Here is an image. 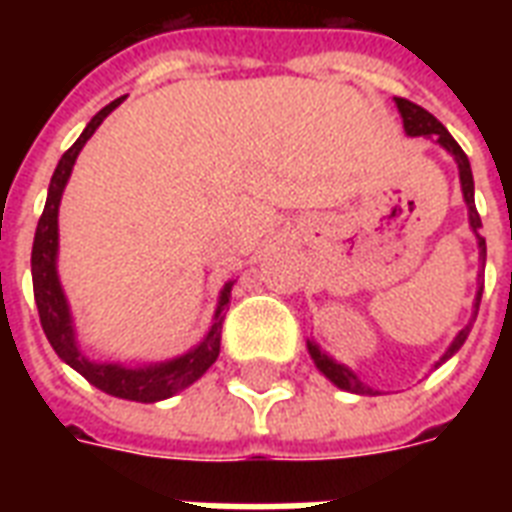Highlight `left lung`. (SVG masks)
Listing matches in <instances>:
<instances>
[{
	"label": "left lung",
	"instance_id": "1",
	"mask_svg": "<svg viewBox=\"0 0 512 512\" xmlns=\"http://www.w3.org/2000/svg\"><path fill=\"white\" fill-rule=\"evenodd\" d=\"M396 106H398V114H401V119H404L406 135H412V138L422 135V138L436 140L438 146H444L446 151L454 156V162H457V170H460V183H462V196H465V204H468L470 228H473V233L478 236V249H481V271H478V295H476V313H478V305H481V292H484V281L481 279H484L486 241H484V236L478 233V228H481V215H478L476 196H473V172H470L468 156H465V151L460 148V143H457V140L449 135V130H446L444 124L438 122L436 116L430 114V111H425V108L417 106V103H412V100H406V98H396ZM476 313H473V319H470L468 327L462 329L460 335L454 337V342L449 345V350H446L444 356H441V361H438V364H444L446 358H452L454 353L462 348V342L468 340L470 327H473V321H476ZM308 353H311L313 364L319 366V372L324 374L329 382H335L337 388L348 390V393H361V396H364V393H374L369 385H364V382L358 380L356 372H350L345 364H337L335 358H329L327 353H324V350L316 345V342L308 340Z\"/></svg>",
	"mask_w": 512,
	"mask_h": 512
}]
</instances>
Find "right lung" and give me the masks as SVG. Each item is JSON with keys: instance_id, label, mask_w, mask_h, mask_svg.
Instances as JSON below:
<instances>
[{"instance_id": "1", "label": "right lung", "mask_w": 512, "mask_h": 512, "mask_svg": "<svg viewBox=\"0 0 512 512\" xmlns=\"http://www.w3.org/2000/svg\"><path fill=\"white\" fill-rule=\"evenodd\" d=\"M119 103H122V98L108 103L106 108H100L98 114L90 119V124L84 127L74 146L60 156L58 167L52 172L47 204H44V212L39 217V225H36L34 249H31V279H34V300L36 308H39V321H42L44 335L50 340L52 350L60 356V361H66L71 369L82 374L84 380L103 390V393H108V396L140 401V404H154V401H164V398L175 396L188 385H193L217 361V356H220V332H223L225 308H228L233 284L228 281L223 292H220L215 321H212L207 337L196 348H191L183 356L172 358V361L132 369V366L122 364H98V361H90L79 350L74 319H71L68 300L58 279V207L63 188H66L68 177H71V170H74L76 156L84 148V143L92 138V132L98 130L103 119Z\"/></svg>"}]
</instances>
